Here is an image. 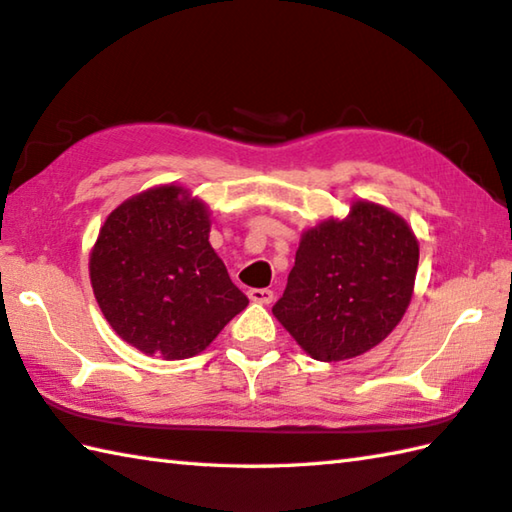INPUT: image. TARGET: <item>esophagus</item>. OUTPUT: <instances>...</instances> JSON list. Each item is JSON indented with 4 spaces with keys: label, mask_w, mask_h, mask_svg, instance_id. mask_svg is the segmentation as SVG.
I'll return each instance as SVG.
<instances>
[{
    "label": "esophagus",
    "mask_w": 512,
    "mask_h": 512,
    "mask_svg": "<svg viewBox=\"0 0 512 512\" xmlns=\"http://www.w3.org/2000/svg\"><path fill=\"white\" fill-rule=\"evenodd\" d=\"M248 297H250V302L271 304L273 302V291H268V288H250Z\"/></svg>",
    "instance_id": "obj_1"
}]
</instances>
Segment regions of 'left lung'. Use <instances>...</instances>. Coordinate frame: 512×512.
<instances>
[{"label": "left lung", "mask_w": 512, "mask_h": 512, "mask_svg": "<svg viewBox=\"0 0 512 512\" xmlns=\"http://www.w3.org/2000/svg\"><path fill=\"white\" fill-rule=\"evenodd\" d=\"M418 239L374 201H351L345 219L302 232L273 315L311 358L338 362L380 345L412 302Z\"/></svg>", "instance_id": "obj_1"}]
</instances>
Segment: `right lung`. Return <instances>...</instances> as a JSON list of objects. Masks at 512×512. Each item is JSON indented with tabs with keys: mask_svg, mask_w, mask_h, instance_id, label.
Listing matches in <instances>:
<instances>
[{
	"mask_svg": "<svg viewBox=\"0 0 512 512\" xmlns=\"http://www.w3.org/2000/svg\"><path fill=\"white\" fill-rule=\"evenodd\" d=\"M210 210L183 185H156L120 203L89 255L102 315L127 345L192 358L248 306L210 246Z\"/></svg>",
	"mask_w": 512,
	"mask_h": 512,
	"instance_id": "1",
	"label": "right lung"
}]
</instances>
